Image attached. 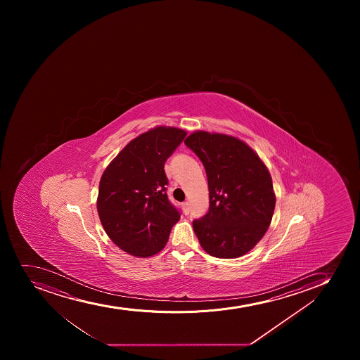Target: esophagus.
Instances as JSON below:
<instances>
[{"instance_id": "1", "label": "esophagus", "mask_w": 360, "mask_h": 360, "mask_svg": "<svg viewBox=\"0 0 360 360\" xmlns=\"http://www.w3.org/2000/svg\"><path fill=\"white\" fill-rule=\"evenodd\" d=\"M183 211H184V214H189V212H190L189 202H184V203H183Z\"/></svg>"}]
</instances>
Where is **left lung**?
I'll return each instance as SVG.
<instances>
[{
	"label": "left lung",
	"mask_w": 360,
	"mask_h": 360,
	"mask_svg": "<svg viewBox=\"0 0 360 360\" xmlns=\"http://www.w3.org/2000/svg\"><path fill=\"white\" fill-rule=\"evenodd\" d=\"M184 143L202 160L209 186V211L193 221L200 245L217 258L245 255L272 219L270 172L248 144L232 136L197 131Z\"/></svg>",
	"instance_id": "8db88e82"
}]
</instances>
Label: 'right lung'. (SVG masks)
<instances>
[{
	"instance_id": "right-lung-1",
	"label": "right lung",
	"mask_w": 360,
	"mask_h": 360,
	"mask_svg": "<svg viewBox=\"0 0 360 360\" xmlns=\"http://www.w3.org/2000/svg\"><path fill=\"white\" fill-rule=\"evenodd\" d=\"M182 129L157 127L132 139L102 174L97 211L109 238L136 257L167 244L181 211L167 195L164 164L183 142Z\"/></svg>"
}]
</instances>
